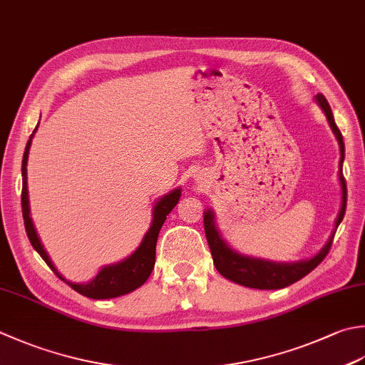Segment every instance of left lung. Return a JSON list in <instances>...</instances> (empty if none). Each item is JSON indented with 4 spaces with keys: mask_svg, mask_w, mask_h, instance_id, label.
Instances as JSON below:
<instances>
[{
    "mask_svg": "<svg viewBox=\"0 0 365 365\" xmlns=\"http://www.w3.org/2000/svg\"><path fill=\"white\" fill-rule=\"evenodd\" d=\"M315 103L319 106V109L324 112L327 123H329L335 139L339 142V150H340L339 182H340V190H341V202H340V210L337 213V218H335L334 230L329 235V239H327V242L323 245V248H321L315 256H312V258L296 261V262H277V261H269L262 258H255V256H247L235 252V250L227 244L223 237H221L215 223V213H213V210L207 209L204 212V230H205L207 242H209V247H210L213 264H215V267L221 275L227 278V280L242 284V287L255 288V289H280L284 287H289V284L296 283L297 280H301V278H304L307 274H310L312 270L326 258V255L332 245L334 234L337 231L341 220H344L345 209H346V183L344 178V173H341L344 160H345L344 138H341V133L337 128V125H335L331 106L327 103V99L323 95H317Z\"/></svg>",
    "mask_w": 365,
    "mask_h": 365,
    "instance_id": "1",
    "label": "left lung"
}]
</instances>
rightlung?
<instances>
[{
    "label": "right lung",
    "mask_w": 365,
    "mask_h": 365,
    "mask_svg": "<svg viewBox=\"0 0 365 365\" xmlns=\"http://www.w3.org/2000/svg\"><path fill=\"white\" fill-rule=\"evenodd\" d=\"M39 123L36 125L33 134L30 135V140L26 142L24 161H21V180H24V187H21V213H24L25 220V230L30 239L33 248L41 255V258L47 262V266L53 270L55 275L61 278V280L69 284L71 288L77 291L78 294L90 299H112L128 294L134 289H138L147 282L155 266V248L156 240H158V234L161 226L166 221V217L173 212L174 207L177 205L178 199L182 196V188L178 187L173 191H169L168 195L161 196L158 201L153 204L152 210V223H150L148 231L142 237L139 247L128 256V258L121 259L115 264H109L99 269V272L91 278L87 283H73L64 278L56 267L53 266L52 259L47 255L44 245L39 239L38 232L33 223L31 213H30V199H28V177H26V164H28V155H30V147L34 138V133L38 131Z\"/></svg>",
    "instance_id": "right-lung-1"
}]
</instances>
